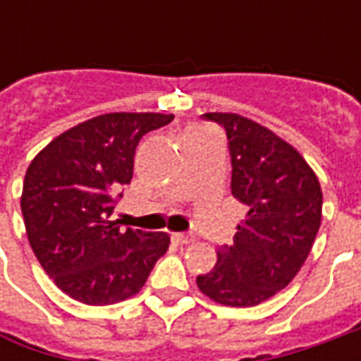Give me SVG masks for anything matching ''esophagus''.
I'll use <instances>...</instances> for the list:
<instances>
[{
  "instance_id": "1",
  "label": "esophagus",
  "mask_w": 361,
  "mask_h": 361,
  "mask_svg": "<svg viewBox=\"0 0 361 361\" xmlns=\"http://www.w3.org/2000/svg\"><path fill=\"white\" fill-rule=\"evenodd\" d=\"M173 243L174 245H188V243H192V237L190 235H183V233H173Z\"/></svg>"
}]
</instances>
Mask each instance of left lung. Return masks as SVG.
Returning <instances> with one entry per match:
<instances>
[{"instance_id":"8db88e82","label":"left lung","mask_w":361,"mask_h":361,"mask_svg":"<svg viewBox=\"0 0 361 361\" xmlns=\"http://www.w3.org/2000/svg\"><path fill=\"white\" fill-rule=\"evenodd\" d=\"M229 140L231 192L247 215L213 269L197 277L209 299L253 307L291 283L322 225V187L293 146L267 126L233 112H209Z\"/></svg>"}]
</instances>
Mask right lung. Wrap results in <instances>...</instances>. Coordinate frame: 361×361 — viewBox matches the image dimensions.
Returning a JSON list of instances; mask_svg holds the SVG:
<instances>
[{
	"label": "right lung",
	"instance_id": "right-lung-1",
	"mask_svg": "<svg viewBox=\"0 0 361 361\" xmlns=\"http://www.w3.org/2000/svg\"><path fill=\"white\" fill-rule=\"evenodd\" d=\"M174 114L110 112L56 136L30 162L21 215L39 265L66 295L112 305L136 295L166 253V233L122 229L112 219L146 132Z\"/></svg>",
	"mask_w": 361,
	"mask_h": 361
}]
</instances>
